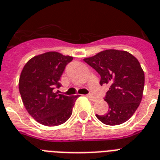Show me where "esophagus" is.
Masks as SVG:
<instances>
[{
	"mask_svg": "<svg viewBox=\"0 0 160 160\" xmlns=\"http://www.w3.org/2000/svg\"><path fill=\"white\" fill-rule=\"evenodd\" d=\"M86 96H87L91 101H96V100H97V98L95 97V96L91 95V94H88V95H86Z\"/></svg>",
	"mask_w": 160,
	"mask_h": 160,
	"instance_id": "obj_1",
	"label": "esophagus"
}]
</instances>
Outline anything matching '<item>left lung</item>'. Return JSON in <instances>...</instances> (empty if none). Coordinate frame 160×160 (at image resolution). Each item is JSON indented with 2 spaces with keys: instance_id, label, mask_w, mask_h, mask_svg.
I'll use <instances>...</instances> for the list:
<instances>
[{
  "instance_id": "8db88e82",
  "label": "left lung",
  "mask_w": 160,
  "mask_h": 160,
  "mask_svg": "<svg viewBox=\"0 0 160 160\" xmlns=\"http://www.w3.org/2000/svg\"><path fill=\"white\" fill-rule=\"evenodd\" d=\"M100 75V85H109L105 100L109 109L103 115L96 114L107 125L126 122L141 102L144 86V73L140 64L129 52L106 50L84 59Z\"/></svg>"
}]
</instances>
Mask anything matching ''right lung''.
<instances>
[{
	"label": "right lung",
	"instance_id": "add662e5",
	"mask_svg": "<svg viewBox=\"0 0 160 160\" xmlns=\"http://www.w3.org/2000/svg\"><path fill=\"white\" fill-rule=\"evenodd\" d=\"M69 55L51 51L31 58L24 66L19 80V90L26 110L32 118L46 126L67 121L72 114L78 95L66 96L58 93L60 76Z\"/></svg>",
	"mask_w": 160,
	"mask_h": 160
}]
</instances>
